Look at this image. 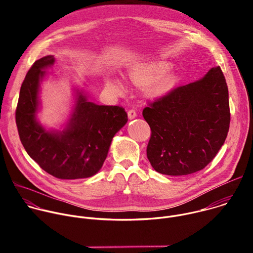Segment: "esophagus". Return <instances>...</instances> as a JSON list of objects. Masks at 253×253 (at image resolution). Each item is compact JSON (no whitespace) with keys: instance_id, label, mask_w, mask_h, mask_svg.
Segmentation results:
<instances>
[{"instance_id":"obj_1","label":"esophagus","mask_w":253,"mask_h":253,"mask_svg":"<svg viewBox=\"0 0 253 253\" xmlns=\"http://www.w3.org/2000/svg\"><path fill=\"white\" fill-rule=\"evenodd\" d=\"M128 117H129V119H134V118H136V117H137V112H136L134 109H130V110L128 111Z\"/></svg>"}]
</instances>
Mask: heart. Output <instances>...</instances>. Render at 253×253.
Returning <instances> with one entry per match:
<instances>
[{"instance_id": "1", "label": "heart", "mask_w": 253, "mask_h": 253, "mask_svg": "<svg viewBox=\"0 0 253 253\" xmlns=\"http://www.w3.org/2000/svg\"><path fill=\"white\" fill-rule=\"evenodd\" d=\"M171 69V64L163 61L141 64L129 71V78L134 84L140 86H147L154 83L149 91L155 96H160L167 93L172 88L173 83L170 77L162 79L169 73ZM107 87L117 94L124 91V85L118 79H108Z\"/></svg>"}]
</instances>
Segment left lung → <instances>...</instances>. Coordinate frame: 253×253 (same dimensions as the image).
<instances>
[{
    "instance_id": "8db88e82",
    "label": "left lung",
    "mask_w": 253,
    "mask_h": 253,
    "mask_svg": "<svg viewBox=\"0 0 253 253\" xmlns=\"http://www.w3.org/2000/svg\"><path fill=\"white\" fill-rule=\"evenodd\" d=\"M142 114L151 129L147 158L154 170L180 176L203 169L229 130L228 88L220 67L149 103Z\"/></svg>"
}]
</instances>
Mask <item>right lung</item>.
<instances>
[{
	"instance_id": "1",
	"label": "right lung",
	"mask_w": 253,
	"mask_h": 253,
	"mask_svg": "<svg viewBox=\"0 0 253 253\" xmlns=\"http://www.w3.org/2000/svg\"><path fill=\"white\" fill-rule=\"evenodd\" d=\"M54 56L36 61L23 81L16 109L20 140L29 156L59 179H81L102 167L114 135L127 123L123 107L97 105L78 93L72 118L63 131H47L36 120L38 93Z\"/></svg>"
}]
</instances>
